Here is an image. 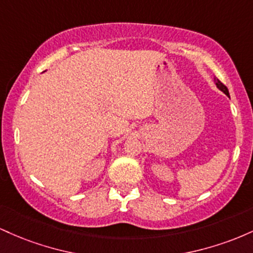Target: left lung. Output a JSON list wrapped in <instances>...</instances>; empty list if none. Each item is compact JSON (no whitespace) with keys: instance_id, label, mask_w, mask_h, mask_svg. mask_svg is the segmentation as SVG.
Listing matches in <instances>:
<instances>
[{"instance_id":"8db88e82","label":"left lung","mask_w":253,"mask_h":253,"mask_svg":"<svg viewBox=\"0 0 253 253\" xmlns=\"http://www.w3.org/2000/svg\"><path fill=\"white\" fill-rule=\"evenodd\" d=\"M214 81H215V84H216V86H217V88H219L220 90H221V91L225 92V94L227 95V96H228V95H229V92H228V89H227V86H226L225 84H223V83L221 82V81L216 80V78H215V80H214Z\"/></svg>"}]
</instances>
